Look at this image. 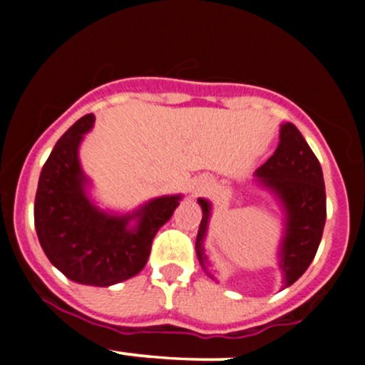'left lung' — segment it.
<instances>
[{
    "label": "left lung",
    "mask_w": 365,
    "mask_h": 365,
    "mask_svg": "<svg viewBox=\"0 0 365 365\" xmlns=\"http://www.w3.org/2000/svg\"><path fill=\"white\" fill-rule=\"evenodd\" d=\"M255 178L264 188L278 197L284 209V235L278 257L283 287L287 288L307 271L321 244L326 223L322 170L299 128L293 123H283L279 128L278 148L273 156L255 171ZM199 204L202 207V220L197 233L195 250L200 266L207 273V257L202 244L211 217V202L199 199Z\"/></svg>",
    "instance_id": "8db88e82"
}]
</instances>
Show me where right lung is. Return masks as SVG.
<instances>
[{"label":"right lung","instance_id":"1","mask_svg":"<svg viewBox=\"0 0 365 365\" xmlns=\"http://www.w3.org/2000/svg\"><path fill=\"white\" fill-rule=\"evenodd\" d=\"M86 115L63 133L44 163L34 202L37 238L54 267L75 283L111 287L144 269L153 238L182 195H163L128 215L101 211L87 195L78 145L94 125ZM136 220V226L129 221Z\"/></svg>","mask_w":365,"mask_h":365}]
</instances>
